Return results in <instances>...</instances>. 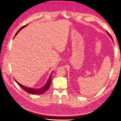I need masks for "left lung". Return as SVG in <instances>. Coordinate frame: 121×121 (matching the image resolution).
<instances>
[{"instance_id":"left-lung-1","label":"left lung","mask_w":121,"mask_h":121,"mask_svg":"<svg viewBox=\"0 0 121 121\" xmlns=\"http://www.w3.org/2000/svg\"><path fill=\"white\" fill-rule=\"evenodd\" d=\"M106 32H107V34H108V35H109V36H110V38H111V39H112V40H113V39H112V37H111V35H110V34H109V33H108V32H107V31H106Z\"/></svg>"}]
</instances>
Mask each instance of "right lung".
<instances>
[{
	"label": "right lung",
	"instance_id": "1",
	"mask_svg": "<svg viewBox=\"0 0 121 121\" xmlns=\"http://www.w3.org/2000/svg\"><path fill=\"white\" fill-rule=\"evenodd\" d=\"M28 25L26 24L25 25H24L20 29H19L17 31V32L16 33V34H15V37L17 35V34L19 32L21 31V30H22V28H23L24 27H25V26H26L27 25ZM14 37V38H15ZM52 73H51L50 75V77L48 78L47 83L45 84V85H43V87H42L40 88H37V89H34V88H31L30 87H27L26 86H24V85H22L21 84H20V83H18V82L16 81L15 79V80L16 81V82L19 85L22 89H23L25 92H26L27 93H28L29 94H34V95H41L42 94H43L44 92H46L47 91V90H48V89L49 88L50 83H51V81H52Z\"/></svg>",
	"mask_w": 121,
	"mask_h": 121
}]
</instances>
